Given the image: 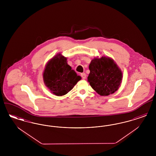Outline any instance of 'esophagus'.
Returning <instances> with one entry per match:
<instances>
[{"label":"esophagus","instance_id":"1","mask_svg":"<svg viewBox=\"0 0 156 156\" xmlns=\"http://www.w3.org/2000/svg\"><path fill=\"white\" fill-rule=\"evenodd\" d=\"M81 76L83 80H85L86 79L87 75L85 74V73H82L81 74Z\"/></svg>","mask_w":156,"mask_h":156}]
</instances>
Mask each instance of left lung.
<instances>
[{"instance_id": "obj_1", "label": "left lung", "mask_w": 156, "mask_h": 156, "mask_svg": "<svg viewBox=\"0 0 156 156\" xmlns=\"http://www.w3.org/2000/svg\"><path fill=\"white\" fill-rule=\"evenodd\" d=\"M88 76L91 87L101 96H108L119 89L122 73L113 59L102 57L92 59L89 66Z\"/></svg>"}]
</instances>
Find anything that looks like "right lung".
I'll return each mask as SVG.
<instances>
[{"label": "right lung", "instance_id": "obj_1", "mask_svg": "<svg viewBox=\"0 0 156 156\" xmlns=\"http://www.w3.org/2000/svg\"><path fill=\"white\" fill-rule=\"evenodd\" d=\"M43 76L46 87L57 96L67 94L81 79L67 64V58L61 54L56 55L47 62Z\"/></svg>", "mask_w": 156, "mask_h": 156}]
</instances>
